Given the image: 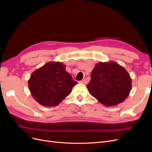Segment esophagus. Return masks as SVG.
I'll list each match as a JSON object with an SVG mask.
<instances>
[{
  "label": "esophagus",
  "instance_id": "34e87169",
  "mask_svg": "<svg viewBox=\"0 0 152 152\" xmlns=\"http://www.w3.org/2000/svg\"><path fill=\"white\" fill-rule=\"evenodd\" d=\"M80 83H82V84H86L87 83V80H86V79H84L80 81Z\"/></svg>",
  "mask_w": 152,
  "mask_h": 152
}]
</instances>
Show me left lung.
Listing matches in <instances>:
<instances>
[{"mask_svg": "<svg viewBox=\"0 0 152 152\" xmlns=\"http://www.w3.org/2000/svg\"><path fill=\"white\" fill-rule=\"evenodd\" d=\"M91 78L87 86L89 93L106 107L122 103L131 90L130 75L114 61L98 63L91 72Z\"/></svg>", "mask_w": 152, "mask_h": 152, "instance_id": "1", "label": "left lung"}]
</instances>
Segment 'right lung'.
I'll use <instances>...</instances> for the list:
<instances>
[{
	"mask_svg": "<svg viewBox=\"0 0 152 152\" xmlns=\"http://www.w3.org/2000/svg\"><path fill=\"white\" fill-rule=\"evenodd\" d=\"M65 68L61 62L50 61L31 73L28 84L37 102L44 107H54L70 94L77 82Z\"/></svg>",
	"mask_w": 152,
	"mask_h": 152,
	"instance_id": "1",
	"label": "right lung"
}]
</instances>
